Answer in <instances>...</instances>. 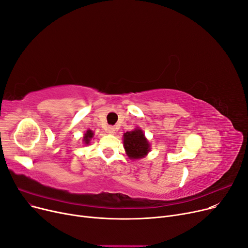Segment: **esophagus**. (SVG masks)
Instances as JSON below:
<instances>
[{"label": "esophagus", "mask_w": 248, "mask_h": 248, "mask_svg": "<svg viewBox=\"0 0 248 248\" xmlns=\"http://www.w3.org/2000/svg\"><path fill=\"white\" fill-rule=\"evenodd\" d=\"M108 132L109 133V134H114V127L113 126H109L108 128Z\"/></svg>", "instance_id": "obj_1"}]
</instances>
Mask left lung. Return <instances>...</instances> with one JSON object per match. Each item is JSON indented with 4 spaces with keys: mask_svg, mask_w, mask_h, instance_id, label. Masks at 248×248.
Wrapping results in <instances>:
<instances>
[{
    "mask_svg": "<svg viewBox=\"0 0 248 248\" xmlns=\"http://www.w3.org/2000/svg\"><path fill=\"white\" fill-rule=\"evenodd\" d=\"M124 145L127 155L131 159H140L149 153L150 145L140 129L126 132L124 135Z\"/></svg>",
    "mask_w": 248,
    "mask_h": 248,
    "instance_id": "8db88e82",
    "label": "left lung"
}]
</instances>
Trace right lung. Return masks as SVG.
Masks as SVG:
<instances>
[{
  "instance_id": "obj_1",
  "label": "right lung",
  "mask_w": 248,
  "mask_h": 248,
  "mask_svg": "<svg viewBox=\"0 0 248 248\" xmlns=\"http://www.w3.org/2000/svg\"><path fill=\"white\" fill-rule=\"evenodd\" d=\"M93 133L88 129V131L84 135V138H83V140H84L85 144H89V140H90V139L93 138Z\"/></svg>"
}]
</instances>
